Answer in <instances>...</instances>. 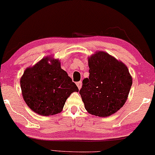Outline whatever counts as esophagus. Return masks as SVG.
I'll return each instance as SVG.
<instances>
[{"label":"esophagus","instance_id":"esophagus-1","mask_svg":"<svg viewBox=\"0 0 155 155\" xmlns=\"http://www.w3.org/2000/svg\"><path fill=\"white\" fill-rule=\"evenodd\" d=\"M76 85H77L78 87L79 88V90H80V88H81V87H82V82H81V81H80V82H78L77 83H76Z\"/></svg>","mask_w":155,"mask_h":155}]
</instances>
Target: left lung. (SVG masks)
<instances>
[{
	"instance_id": "left-lung-1",
	"label": "left lung",
	"mask_w": 155,
	"mask_h": 155,
	"mask_svg": "<svg viewBox=\"0 0 155 155\" xmlns=\"http://www.w3.org/2000/svg\"><path fill=\"white\" fill-rule=\"evenodd\" d=\"M89 78L82 80L80 90L90 114L108 117L125 103L132 84L127 66L112 55L97 51L88 58Z\"/></svg>"
}]
</instances>
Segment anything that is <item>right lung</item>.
Returning <instances> with one entry per match:
<instances>
[{
  "label": "right lung",
  "mask_w": 155,
  "mask_h": 155,
  "mask_svg": "<svg viewBox=\"0 0 155 155\" xmlns=\"http://www.w3.org/2000/svg\"><path fill=\"white\" fill-rule=\"evenodd\" d=\"M22 95L35 113L53 115L63 110L66 100L79 90L58 60L45 57L28 68L21 78Z\"/></svg>",
  "instance_id": "1"
}]
</instances>
